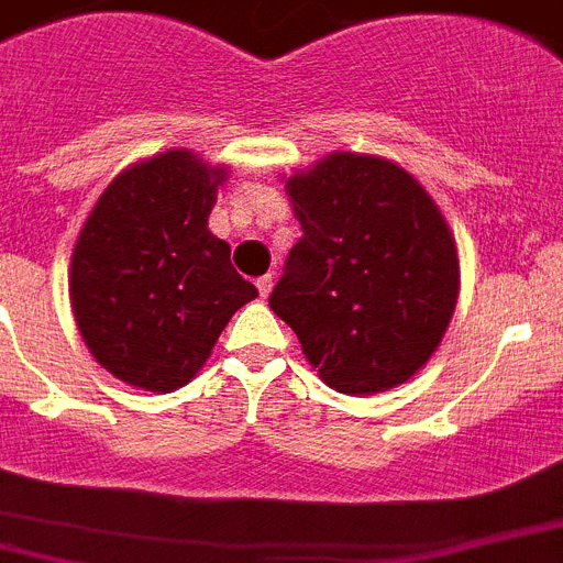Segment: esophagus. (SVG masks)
Segmentation results:
<instances>
[{"mask_svg":"<svg viewBox=\"0 0 563 563\" xmlns=\"http://www.w3.org/2000/svg\"><path fill=\"white\" fill-rule=\"evenodd\" d=\"M256 287H260V296L262 298L271 296V290H273V273H267V276L256 278Z\"/></svg>","mask_w":563,"mask_h":563,"instance_id":"1","label":"esophagus"}]
</instances>
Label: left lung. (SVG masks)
<instances>
[{
    "label": "left lung",
    "instance_id": "left-lung-1",
    "mask_svg": "<svg viewBox=\"0 0 563 563\" xmlns=\"http://www.w3.org/2000/svg\"><path fill=\"white\" fill-rule=\"evenodd\" d=\"M285 189L303 236L271 309L338 394L405 385L441 345L461 292L438 203L396 162L345 151L290 175Z\"/></svg>",
    "mask_w": 563,
    "mask_h": 563
}]
</instances>
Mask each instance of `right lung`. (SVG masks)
<instances>
[{
  "label": "right lung",
  "instance_id": "right-lung-1",
  "mask_svg": "<svg viewBox=\"0 0 563 563\" xmlns=\"http://www.w3.org/2000/svg\"><path fill=\"white\" fill-rule=\"evenodd\" d=\"M225 164L187 147L122 169L71 251L69 301L91 357L133 388L192 383L236 309L260 296L209 231Z\"/></svg>",
  "mask_w": 563,
  "mask_h": 563
}]
</instances>
